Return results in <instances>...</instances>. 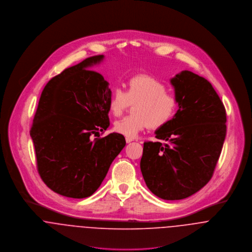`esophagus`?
<instances>
[{"mask_svg":"<svg viewBox=\"0 0 252 252\" xmlns=\"http://www.w3.org/2000/svg\"><path fill=\"white\" fill-rule=\"evenodd\" d=\"M126 143H130V142L133 141V139H132V138H129V137H126Z\"/></svg>","mask_w":252,"mask_h":252,"instance_id":"obj_1","label":"esophagus"}]
</instances>
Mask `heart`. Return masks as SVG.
<instances>
[{"label": "heart", "mask_w": 252, "mask_h": 252, "mask_svg": "<svg viewBox=\"0 0 252 252\" xmlns=\"http://www.w3.org/2000/svg\"><path fill=\"white\" fill-rule=\"evenodd\" d=\"M130 103H135L132 109L134 115L114 123V130L129 138L137 136L147 126H164L178 109V99L167 92L165 84L145 74L131 77L126 83V92L120 88L113 90L108 102L109 112L119 117Z\"/></svg>", "instance_id": "b5f03b06"}]
</instances>
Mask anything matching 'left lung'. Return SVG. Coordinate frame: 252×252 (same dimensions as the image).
Listing matches in <instances>:
<instances>
[{"label":"left lung","mask_w":252,"mask_h":252,"mask_svg":"<svg viewBox=\"0 0 252 252\" xmlns=\"http://www.w3.org/2000/svg\"><path fill=\"white\" fill-rule=\"evenodd\" d=\"M179 109L145 142L140 168L148 189L164 200H181L211 180L226 136V112L212 84L189 70L170 79Z\"/></svg>","instance_id":"8db88e82"}]
</instances>
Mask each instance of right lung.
<instances>
[{
  "mask_svg": "<svg viewBox=\"0 0 252 252\" xmlns=\"http://www.w3.org/2000/svg\"><path fill=\"white\" fill-rule=\"evenodd\" d=\"M103 60L90 57L66 68L46 84L38 101L30 135L40 178L60 195L94 194L126 146L116 132L92 140L110 126L109 83L91 70Z\"/></svg>",
  "mask_w": 252,
  "mask_h": 252,
  "instance_id": "add662e5",
  "label": "right lung"
}]
</instances>
